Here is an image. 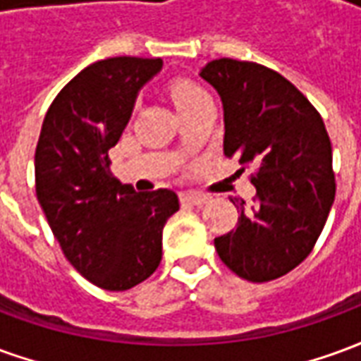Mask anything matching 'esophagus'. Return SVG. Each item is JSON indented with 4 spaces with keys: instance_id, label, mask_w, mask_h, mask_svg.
<instances>
[{
    "instance_id": "34e87169",
    "label": "esophagus",
    "mask_w": 361,
    "mask_h": 361,
    "mask_svg": "<svg viewBox=\"0 0 361 361\" xmlns=\"http://www.w3.org/2000/svg\"><path fill=\"white\" fill-rule=\"evenodd\" d=\"M180 201L181 204H193V207H203L209 197L199 195V193H180Z\"/></svg>"
}]
</instances>
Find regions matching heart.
I'll return each instance as SVG.
<instances>
[{"mask_svg": "<svg viewBox=\"0 0 361 361\" xmlns=\"http://www.w3.org/2000/svg\"><path fill=\"white\" fill-rule=\"evenodd\" d=\"M170 94H172V102L176 106L178 114L191 110L197 104L209 100V94L204 92V89H201L199 85L191 81L173 82L172 89H170Z\"/></svg>", "mask_w": 361, "mask_h": 361, "instance_id": "b5f03b06", "label": "heart"}]
</instances>
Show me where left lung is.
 I'll return each mask as SVG.
<instances>
[{
    "instance_id": "1",
    "label": "left lung",
    "mask_w": 361,
    "mask_h": 361,
    "mask_svg": "<svg viewBox=\"0 0 361 361\" xmlns=\"http://www.w3.org/2000/svg\"><path fill=\"white\" fill-rule=\"evenodd\" d=\"M199 77L224 110V154L257 166L253 204L238 226L214 238L222 263L250 282L284 276L313 250L334 203L333 149L319 111L292 82L269 67L222 58ZM242 168V170H243Z\"/></svg>"
}]
</instances>
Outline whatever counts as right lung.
I'll return each instance as SVG.
<instances>
[{
    "label": "right lung",
    "instance_id": "obj_1",
    "mask_svg": "<svg viewBox=\"0 0 361 361\" xmlns=\"http://www.w3.org/2000/svg\"><path fill=\"white\" fill-rule=\"evenodd\" d=\"M162 59L108 58L85 67L46 114L36 145V197L67 261L110 292L137 286L162 259V230L180 209L170 189L137 193L110 172L108 150Z\"/></svg>",
    "mask_w": 361,
    "mask_h": 361
}]
</instances>
